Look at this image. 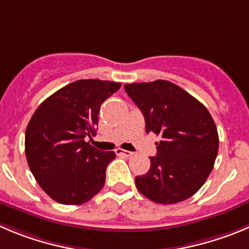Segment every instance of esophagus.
Returning <instances> with one entry per match:
<instances>
[{"instance_id":"esophagus-1","label":"esophagus","mask_w":249,"mask_h":249,"mask_svg":"<svg viewBox=\"0 0 249 249\" xmlns=\"http://www.w3.org/2000/svg\"><path fill=\"white\" fill-rule=\"evenodd\" d=\"M115 152H117V155H120V156H124V157H131L132 155H134V152L122 150V148H117V150H115Z\"/></svg>"}]
</instances>
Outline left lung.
<instances>
[{
	"label": "left lung",
	"instance_id": "obj_1",
	"mask_svg": "<svg viewBox=\"0 0 249 249\" xmlns=\"http://www.w3.org/2000/svg\"><path fill=\"white\" fill-rule=\"evenodd\" d=\"M143 114L146 132L161 136L151 167L135 178L139 192L159 204H176L198 192L213 171L219 135L208 109L164 80L125 85Z\"/></svg>",
	"mask_w": 249,
	"mask_h": 249
}]
</instances>
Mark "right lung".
<instances>
[{"label":"right lung","instance_id":"1","mask_svg":"<svg viewBox=\"0 0 249 249\" xmlns=\"http://www.w3.org/2000/svg\"><path fill=\"white\" fill-rule=\"evenodd\" d=\"M122 83L78 80L56 90L34 111L25 130V156L38 184L65 205L87 203L106 183L113 151L86 139L96 134L102 103Z\"/></svg>","mask_w":249,"mask_h":249}]
</instances>
